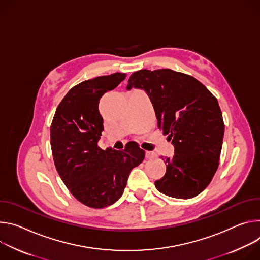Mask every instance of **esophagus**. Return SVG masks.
Returning a JSON list of instances; mask_svg holds the SVG:
<instances>
[{"mask_svg":"<svg viewBox=\"0 0 260 260\" xmlns=\"http://www.w3.org/2000/svg\"><path fill=\"white\" fill-rule=\"evenodd\" d=\"M156 157H157L156 153L150 152V151H147V152H146V158H147V159H155Z\"/></svg>","mask_w":260,"mask_h":260,"instance_id":"1","label":"esophagus"}]
</instances>
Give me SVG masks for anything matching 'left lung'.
Returning <instances> with one entry per match:
<instances>
[{
	"instance_id": "1",
	"label": "left lung",
	"mask_w": 260,
	"mask_h": 260,
	"mask_svg": "<svg viewBox=\"0 0 260 260\" xmlns=\"http://www.w3.org/2000/svg\"><path fill=\"white\" fill-rule=\"evenodd\" d=\"M142 89L154 106L158 128L175 146L165 159L166 172L155 182L163 194L181 199L197 196L219 166L224 122L217 98L191 75L170 69H142L131 74L127 90Z\"/></svg>"
}]
</instances>
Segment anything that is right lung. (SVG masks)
<instances>
[{
    "mask_svg": "<svg viewBox=\"0 0 260 260\" xmlns=\"http://www.w3.org/2000/svg\"><path fill=\"white\" fill-rule=\"evenodd\" d=\"M113 73L84 80L66 94L50 126V146L55 168L81 204L94 209L108 207L124 192L130 171L145 159L136 142L123 151L98 147L103 131L99 100L126 78Z\"/></svg>",
    "mask_w": 260,
    "mask_h": 260,
    "instance_id": "add662e5",
    "label": "right lung"
}]
</instances>
